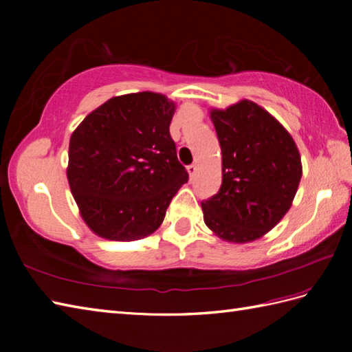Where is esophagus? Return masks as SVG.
<instances>
[{
	"label": "esophagus",
	"mask_w": 352,
	"mask_h": 352,
	"mask_svg": "<svg viewBox=\"0 0 352 352\" xmlns=\"http://www.w3.org/2000/svg\"><path fill=\"white\" fill-rule=\"evenodd\" d=\"M188 172H189V177H193V175H195V172H197V164H189V166H188Z\"/></svg>",
	"instance_id": "34e87169"
}]
</instances>
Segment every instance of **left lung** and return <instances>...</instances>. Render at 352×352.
Instances as JSON below:
<instances>
[{
	"mask_svg": "<svg viewBox=\"0 0 352 352\" xmlns=\"http://www.w3.org/2000/svg\"><path fill=\"white\" fill-rule=\"evenodd\" d=\"M210 119L222 151V184L201 203L204 222L222 241H257L294 203L302 175L300 151L290 133L250 100L212 109Z\"/></svg>",
	"mask_w": 352,
	"mask_h": 352,
	"instance_id": "1",
	"label": "left lung"
}]
</instances>
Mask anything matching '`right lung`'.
<instances>
[{"label": "right lung", "mask_w": 352, "mask_h": 352, "mask_svg": "<svg viewBox=\"0 0 352 352\" xmlns=\"http://www.w3.org/2000/svg\"><path fill=\"white\" fill-rule=\"evenodd\" d=\"M175 102L155 92L113 96L69 140L66 168L81 218L96 236L138 241L162 226L189 174L169 125Z\"/></svg>", "instance_id": "right-lung-1"}]
</instances>
